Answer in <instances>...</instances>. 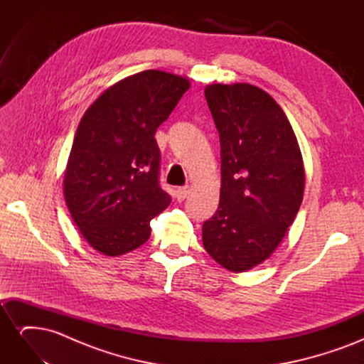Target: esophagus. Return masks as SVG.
Here are the masks:
<instances>
[{"instance_id": "obj_1", "label": "esophagus", "mask_w": 364, "mask_h": 364, "mask_svg": "<svg viewBox=\"0 0 364 364\" xmlns=\"http://www.w3.org/2000/svg\"><path fill=\"white\" fill-rule=\"evenodd\" d=\"M188 196H190V188H188V186H182V188H179L178 193H176V197H178L179 202L185 200Z\"/></svg>"}]
</instances>
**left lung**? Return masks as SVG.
<instances>
[{
    "label": "left lung",
    "instance_id": "8db88e82",
    "mask_svg": "<svg viewBox=\"0 0 364 364\" xmlns=\"http://www.w3.org/2000/svg\"><path fill=\"white\" fill-rule=\"evenodd\" d=\"M205 97L220 135L222 188L203 246L222 267L247 272L270 258L299 211L302 153L287 115L261 87L213 83Z\"/></svg>",
    "mask_w": 364,
    "mask_h": 364
}]
</instances>
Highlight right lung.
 I'll return each instance as SVG.
<instances>
[{
	"label": "right lung",
	"instance_id": "obj_1",
	"mask_svg": "<svg viewBox=\"0 0 364 364\" xmlns=\"http://www.w3.org/2000/svg\"><path fill=\"white\" fill-rule=\"evenodd\" d=\"M190 86L186 77L147 70L109 86L82 117L63 196L79 232L102 255L144 245L150 220L170 205L158 181L155 134Z\"/></svg>",
	"mask_w": 364,
	"mask_h": 364
}]
</instances>
